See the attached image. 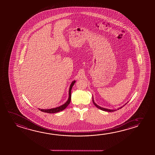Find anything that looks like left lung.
Segmentation results:
<instances>
[{
    "label": "left lung",
    "instance_id": "obj_1",
    "mask_svg": "<svg viewBox=\"0 0 155 155\" xmlns=\"http://www.w3.org/2000/svg\"><path fill=\"white\" fill-rule=\"evenodd\" d=\"M92 102L94 103V105L97 107H98V109H99L102 110L103 111H108V112H113L114 111H116V110H110L108 109H105V108H104V107H99V105H97L96 103H95L94 102V98H93V97H92ZM124 106H123L122 107H124ZM122 107H119V109H118L117 110L119 109H121L122 108Z\"/></svg>",
    "mask_w": 155,
    "mask_h": 155
}]
</instances>
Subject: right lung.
<instances>
[{
    "mask_svg": "<svg viewBox=\"0 0 155 155\" xmlns=\"http://www.w3.org/2000/svg\"><path fill=\"white\" fill-rule=\"evenodd\" d=\"M76 81H74L72 82L70 86V89H69V98L68 99V101H66V103L65 104H64L63 105H62L60 107H57L56 108H52V109H38L39 110H41V111L44 112H46V113H49V114H54V113H57V112H58L59 111H63V110L65 109L66 108V107L68 106V105L70 103V101H71V89L72 87L74 86V84L75 83Z\"/></svg>",
    "mask_w": 155,
    "mask_h": 155,
    "instance_id": "right-lung-1",
    "label": "right lung"
}]
</instances>
